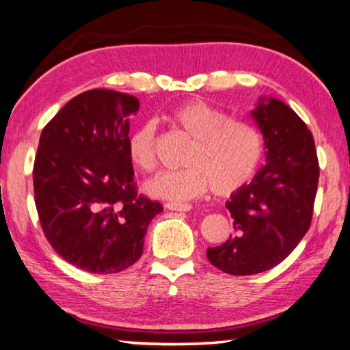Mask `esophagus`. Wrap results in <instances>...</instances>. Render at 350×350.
Listing matches in <instances>:
<instances>
[{
    "label": "esophagus",
    "mask_w": 350,
    "mask_h": 350,
    "mask_svg": "<svg viewBox=\"0 0 350 350\" xmlns=\"http://www.w3.org/2000/svg\"><path fill=\"white\" fill-rule=\"evenodd\" d=\"M165 208L170 209V211H191V205L189 203H175V202H169L165 203Z\"/></svg>",
    "instance_id": "obj_1"
}]
</instances>
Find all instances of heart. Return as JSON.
<instances>
[{
  "instance_id": "heart-1",
  "label": "heart",
  "mask_w": 350,
  "mask_h": 350,
  "mask_svg": "<svg viewBox=\"0 0 350 350\" xmlns=\"http://www.w3.org/2000/svg\"><path fill=\"white\" fill-rule=\"evenodd\" d=\"M167 120L178 128L187 145L185 169L164 172L145 183L148 196L164 200H189L211 187L214 196H230L249 181L261 163L265 142L260 130L244 120L230 119L220 107L200 98L186 100L172 107ZM130 163L141 172L157 169L154 128L144 123L126 141Z\"/></svg>"
}]
</instances>
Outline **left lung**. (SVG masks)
<instances>
[{
	"label": "left lung",
	"mask_w": 350,
	"mask_h": 350,
	"mask_svg": "<svg viewBox=\"0 0 350 350\" xmlns=\"http://www.w3.org/2000/svg\"><path fill=\"white\" fill-rule=\"evenodd\" d=\"M252 117L265 137L266 165L227 202L234 234L206 250L209 262L231 275L269 271L291 254L310 228L319 181L313 134L291 107L260 98Z\"/></svg>",
	"instance_id": "1"
}]
</instances>
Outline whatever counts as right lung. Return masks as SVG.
I'll use <instances>...</instances> for the list:
<instances>
[{
  "label": "right lung",
  "instance_id": "right-lung-1",
  "mask_svg": "<svg viewBox=\"0 0 350 350\" xmlns=\"http://www.w3.org/2000/svg\"><path fill=\"white\" fill-rule=\"evenodd\" d=\"M136 96L92 89L75 96L40 134L32 180L45 238L70 265L116 273L142 255L163 205L137 193L126 141Z\"/></svg>",
  "mask_w": 350,
  "mask_h": 350
}]
</instances>
